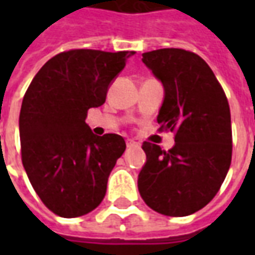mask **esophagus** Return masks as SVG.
Listing matches in <instances>:
<instances>
[{
  "instance_id": "obj_1",
  "label": "esophagus",
  "mask_w": 255,
  "mask_h": 255,
  "mask_svg": "<svg viewBox=\"0 0 255 255\" xmlns=\"http://www.w3.org/2000/svg\"><path fill=\"white\" fill-rule=\"evenodd\" d=\"M126 143H127V147H135V146H138V142H135L132 139H127L126 140Z\"/></svg>"
}]
</instances>
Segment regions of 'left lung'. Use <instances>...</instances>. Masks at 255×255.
Returning <instances> with one entry per match:
<instances>
[{
  "label": "left lung",
  "instance_id": "left-lung-1",
  "mask_svg": "<svg viewBox=\"0 0 255 255\" xmlns=\"http://www.w3.org/2000/svg\"><path fill=\"white\" fill-rule=\"evenodd\" d=\"M165 90L157 122L175 133L168 151L143 142L146 164L138 188L146 205L171 217L206 206L219 192L232 158L228 100L205 60L184 49H158L142 54Z\"/></svg>",
  "mask_w": 255,
  "mask_h": 255
}]
</instances>
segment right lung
<instances>
[{
  "label": "right lung",
  "instance_id": "obj_1",
  "mask_svg": "<svg viewBox=\"0 0 255 255\" xmlns=\"http://www.w3.org/2000/svg\"><path fill=\"white\" fill-rule=\"evenodd\" d=\"M132 54L58 53L25 91L19 117L21 161L38 197L60 217L84 216L105 197L126 142L117 133L94 135L86 117L89 109L104 105L109 84Z\"/></svg>",
  "mask_w": 255,
  "mask_h": 255
}]
</instances>
